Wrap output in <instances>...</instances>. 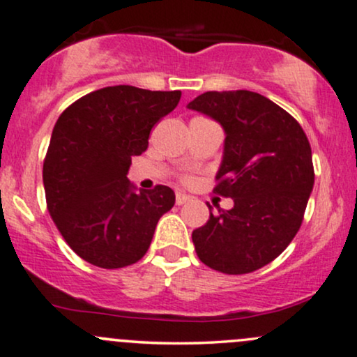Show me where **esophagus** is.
Listing matches in <instances>:
<instances>
[{
  "label": "esophagus",
  "instance_id": "1",
  "mask_svg": "<svg viewBox=\"0 0 357 357\" xmlns=\"http://www.w3.org/2000/svg\"><path fill=\"white\" fill-rule=\"evenodd\" d=\"M188 202H190V196H188L186 192H183V191L176 192V204H184Z\"/></svg>",
  "mask_w": 357,
  "mask_h": 357
}]
</instances>
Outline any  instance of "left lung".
Instances as JSON below:
<instances>
[{
  "label": "left lung",
  "mask_w": 357,
  "mask_h": 357,
  "mask_svg": "<svg viewBox=\"0 0 357 357\" xmlns=\"http://www.w3.org/2000/svg\"><path fill=\"white\" fill-rule=\"evenodd\" d=\"M188 109L225 129L215 192L231 210L211 213L192 231L204 265L228 275L255 272L297 235L314 188L312 151L301 124L267 97L250 90L204 92Z\"/></svg>",
  "instance_id": "8db88e82"
}]
</instances>
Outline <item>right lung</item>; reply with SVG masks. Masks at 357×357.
Here are the masks:
<instances>
[{
	"instance_id": "right-lung-1",
	"label": "right lung",
	"mask_w": 357,
	"mask_h": 357,
	"mask_svg": "<svg viewBox=\"0 0 357 357\" xmlns=\"http://www.w3.org/2000/svg\"><path fill=\"white\" fill-rule=\"evenodd\" d=\"M181 92L114 85L80 97L61 112L43 161L53 223L68 247L100 268H122L146 255L155 225L174 206L171 188L139 190L127 179L132 155Z\"/></svg>"
}]
</instances>
